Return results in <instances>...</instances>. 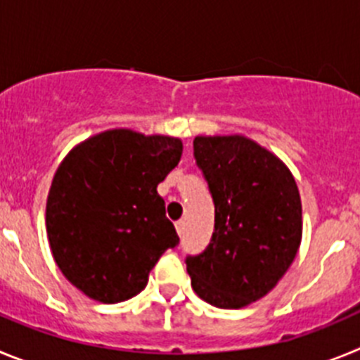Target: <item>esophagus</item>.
<instances>
[{"label":"esophagus","mask_w":360,"mask_h":360,"mask_svg":"<svg viewBox=\"0 0 360 360\" xmlns=\"http://www.w3.org/2000/svg\"><path fill=\"white\" fill-rule=\"evenodd\" d=\"M174 227H176L178 236H182V234H184V231H186V221H184V219H178L176 224H174Z\"/></svg>","instance_id":"34e87169"}]
</instances>
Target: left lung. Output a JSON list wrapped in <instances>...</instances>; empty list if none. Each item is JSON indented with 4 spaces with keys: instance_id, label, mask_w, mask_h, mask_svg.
Segmentation results:
<instances>
[{
    "instance_id": "left-lung-1",
    "label": "left lung",
    "mask_w": 360,
    "mask_h": 360,
    "mask_svg": "<svg viewBox=\"0 0 360 360\" xmlns=\"http://www.w3.org/2000/svg\"><path fill=\"white\" fill-rule=\"evenodd\" d=\"M195 158L214 200V232L187 257L191 287L218 308L265 297L287 274L303 238V209L287 164L249 136H195Z\"/></svg>"
}]
</instances>
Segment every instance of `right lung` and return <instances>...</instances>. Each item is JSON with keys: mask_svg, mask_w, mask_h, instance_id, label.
I'll list each match as a JSON object with an SVG mask.
<instances>
[{"mask_svg": "<svg viewBox=\"0 0 360 360\" xmlns=\"http://www.w3.org/2000/svg\"><path fill=\"white\" fill-rule=\"evenodd\" d=\"M182 151L178 136L113 128L63 158L46 198V236L59 270L82 294L106 304L135 297L178 243L157 186Z\"/></svg>", "mask_w": 360, "mask_h": 360, "instance_id": "1", "label": "right lung"}]
</instances>
